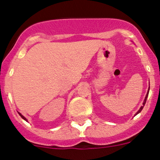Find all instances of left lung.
<instances>
[{"label":"left lung","mask_w":160,"mask_h":160,"mask_svg":"<svg viewBox=\"0 0 160 160\" xmlns=\"http://www.w3.org/2000/svg\"><path fill=\"white\" fill-rule=\"evenodd\" d=\"M149 89H148V93H147V95H146V97H145V99H144V103H143V106H141V108L140 109L138 110V111L136 113V114H138V113H140V112L142 111V109H143V108H144V104H145V103H146V101H147V98H148V94H149ZM135 114V115H136Z\"/></svg>","instance_id":"obj_1"}]
</instances>
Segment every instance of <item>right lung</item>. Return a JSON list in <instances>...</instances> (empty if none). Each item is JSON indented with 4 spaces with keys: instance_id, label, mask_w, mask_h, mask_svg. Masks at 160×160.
<instances>
[{
    "instance_id": "1",
    "label": "right lung",
    "mask_w": 160,
    "mask_h": 160,
    "mask_svg": "<svg viewBox=\"0 0 160 160\" xmlns=\"http://www.w3.org/2000/svg\"><path fill=\"white\" fill-rule=\"evenodd\" d=\"M19 114L20 116H21V117H22V119H23V120H26V121H27V120H26V118H25V117H23V116H22V114H21V113H19Z\"/></svg>"
}]
</instances>
